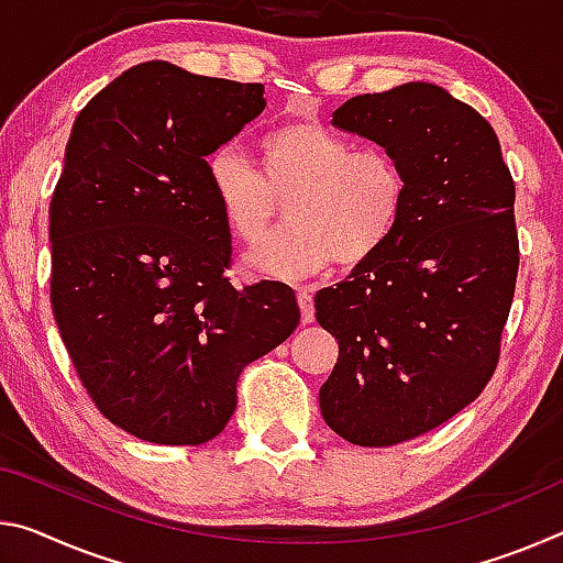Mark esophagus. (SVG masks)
Wrapping results in <instances>:
<instances>
[{"mask_svg": "<svg viewBox=\"0 0 563 563\" xmlns=\"http://www.w3.org/2000/svg\"><path fill=\"white\" fill-rule=\"evenodd\" d=\"M296 292H298V306H300V318H302V323H313V318H316V308H313V288H308V285H298Z\"/></svg>", "mask_w": 563, "mask_h": 563, "instance_id": "1", "label": "esophagus"}]
</instances>
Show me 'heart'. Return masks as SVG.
Wrapping results in <instances>:
<instances>
[{
    "label": "heart",
    "instance_id": "b5f03b06",
    "mask_svg": "<svg viewBox=\"0 0 563 563\" xmlns=\"http://www.w3.org/2000/svg\"><path fill=\"white\" fill-rule=\"evenodd\" d=\"M261 173L233 147L205 159V175L225 228L261 245L288 202L292 225L247 257L275 278H300L338 263L355 267L378 255L408 202V175L396 153L355 147L316 122H288L257 142Z\"/></svg>",
    "mask_w": 563,
    "mask_h": 563
}]
</instances>
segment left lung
<instances>
[{"label":"left lung","mask_w":563,"mask_h":563,"mask_svg":"<svg viewBox=\"0 0 563 563\" xmlns=\"http://www.w3.org/2000/svg\"><path fill=\"white\" fill-rule=\"evenodd\" d=\"M338 130L404 165L408 202L378 255L316 296L338 341L320 413L355 445L433 431L494 376L519 275L516 185L490 124L431 82L358 95Z\"/></svg>","instance_id":"1"}]
</instances>
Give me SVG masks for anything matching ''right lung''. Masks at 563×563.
Here are the masks:
<instances>
[{
  "instance_id": "right-lung-1",
  "label": "right lung",
  "mask_w": 563,
  "mask_h": 563,
  "mask_svg": "<svg viewBox=\"0 0 563 563\" xmlns=\"http://www.w3.org/2000/svg\"><path fill=\"white\" fill-rule=\"evenodd\" d=\"M257 82L163 59L122 73L77 114L49 205V298L100 413L163 445L216 439L238 378L300 323L290 285L235 288L205 157L265 110Z\"/></svg>"
}]
</instances>
